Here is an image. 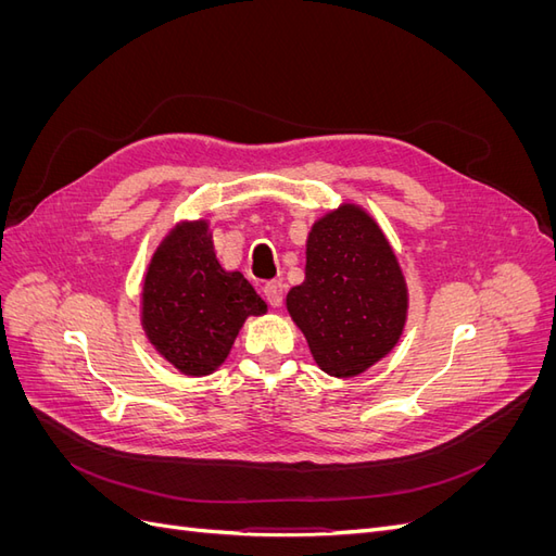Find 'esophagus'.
<instances>
[{
	"label": "esophagus",
	"mask_w": 556,
	"mask_h": 556,
	"mask_svg": "<svg viewBox=\"0 0 556 556\" xmlns=\"http://www.w3.org/2000/svg\"><path fill=\"white\" fill-rule=\"evenodd\" d=\"M264 299H266L268 306L280 308V304H282V282L280 280L266 282L264 285Z\"/></svg>",
	"instance_id": "1"
}]
</instances>
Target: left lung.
<instances>
[{"label": "left lung", "instance_id": "left-lung-1", "mask_svg": "<svg viewBox=\"0 0 556 556\" xmlns=\"http://www.w3.org/2000/svg\"><path fill=\"white\" fill-rule=\"evenodd\" d=\"M285 301L315 364L333 378H355L390 355L408 317V288L394 250L357 204L315 220L306 280Z\"/></svg>", "mask_w": 556, "mask_h": 556}]
</instances>
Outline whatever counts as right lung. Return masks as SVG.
<instances>
[{
  "mask_svg": "<svg viewBox=\"0 0 556 556\" xmlns=\"http://www.w3.org/2000/svg\"><path fill=\"white\" fill-rule=\"evenodd\" d=\"M264 313V299L243 274L217 262L206 220L178 223L150 257L141 325L150 345L185 376L213 374L245 319Z\"/></svg>",
  "mask_w": 556,
  "mask_h": 556,
  "instance_id": "1",
  "label": "right lung"
}]
</instances>
